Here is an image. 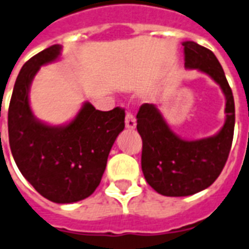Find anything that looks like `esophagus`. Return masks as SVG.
Segmentation results:
<instances>
[{"instance_id":"obj_1","label":"esophagus","mask_w":249,"mask_h":249,"mask_svg":"<svg viewBox=\"0 0 249 249\" xmlns=\"http://www.w3.org/2000/svg\"><path fill=\"white\" fill-rule=\"evenodd\" d=\"M135 127H136V120H135V117H133L131 113H127L126 114V128L133 129Z\"/></svg>"}]
</instances>
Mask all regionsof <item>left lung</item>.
<instances>
[{
    "instance_id": "left-lung-1",
    "label": "left lung",
    "mask_w": 249,
    "mask_h": 249,
    "mask_svg": "<svg viewBox=\"0 0 249 249\" xmlns=\"http://www.w3.org/2000/svg\"><path fill=\"white\" fill-rule=\"evenodd\" d=\"M184 67L206 73L225 95V122L216 135L184 140L170 129L157 106L145 103L137 113L142 139L141 168L147 183L163 196H191L205 190L220 176L233 142L235 108L224 70L210 49L183 42Z\"/></svg>"
}]
</instances>
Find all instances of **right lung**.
<instances>
[{
	"label": "right lung",
	"instance_id": "obj_1",
	"mask_svg": "<svg viewBox=\"0 0 249 249\" xmlns=\"http://www.w3.org/2000/svg\"><path fill=\"white\" fill-rule=\"evenodd\" d=\"M59 44L29 59L20 70L9 107V141L14 160L25 179L47 200L81 201L96 190L117 136L124 128V110L108 112L84 103L72 121L49 126L33 114L29 90L40 66L61 54Z\"/></svg>",
	"mask_w": 249,
	"mask_h": 249
}]
</instances>
